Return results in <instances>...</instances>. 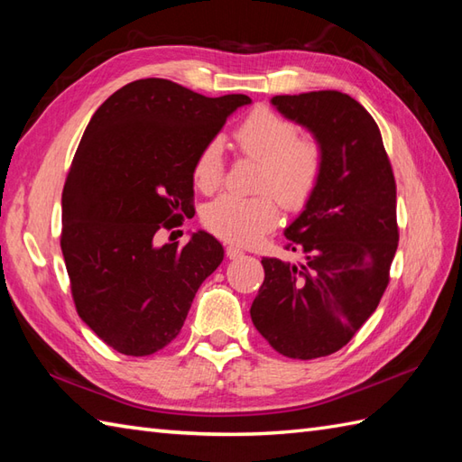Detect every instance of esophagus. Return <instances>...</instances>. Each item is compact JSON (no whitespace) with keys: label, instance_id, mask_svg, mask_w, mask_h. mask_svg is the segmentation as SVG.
Listing matches in <instances>:
<instances>
[{"label":"esophagus","instance_id":"1","mask_svg":"<svg viewBox=\"0 0 462 462\" xmlns=\"http://www.w3.org/2000/svg\"><path fill=\"white\" fill-rule=\"evenodd\" d=\"M244 254V250L242 248H238V246H234V244H230V246H226V256H228L230 260H236V258H240Z\"/></svg>","mask_w":462,"mask_h":462}]
</instances>
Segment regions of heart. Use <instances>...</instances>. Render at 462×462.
Masks as SVG:
<instances>
[{
	"label": "heart",
	"instance_id": "1",
	"mask_svg": "<svg viewBox=\"0 0 462 462\" xmlns=\"http://www.w3.org/2000/svg\"><path fill=\"white\" fill-rule=\"evenodd\" d=\"M298 126L270 109H256L234 131V141L248 159L262 164L258 190L273 192L290 210L310 200L323 172V151L313 139H298ZM224 161L220 141L202 146L194 161V184L210 192L222 180ZM272 194L256 199L222 194L204 206L202 222L216 236L250 244L278 224L280 208Z\"/></svg>",
	"mask_w": 462,
	"mask_h": 462
}]
</instances>
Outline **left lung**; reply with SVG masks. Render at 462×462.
Listing matches in <instances>:
<instances>
[{
    "label": "left lung",
    "mask_w": 462,
    "mask_h": 462,
    "mask_svg": "<svg viewBox=\"0 0 462 462\" xmlns=\"http://www.w3.org/2000/svg\"><path fill=\"white\" fill-rule=\"evenodd\" d=\"M272 105L313 134L323 172L283 230L306 262L263 258L250 316L282 356L326 357L356 336L389 283L399 242L395 179L377 123L349 95H276Z\"/></svg>",
    "instance_id": "1"
}]
</instances>
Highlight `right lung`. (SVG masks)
Here are the masks:
<instances>
[{
    "instance_id": "1",
    "label": "right lung",
    "mask_w": 462,
    "mask_h": 462,
    "mask_svg": "<svg viewBox=\"0 0 462 462\" xmlns=\"http://www.w3.org/2000/svg\"><path fill=\"white\" fill-rule=\"evenodd\" d=\"M250 103L139 79L87 125L63 189L61 250L77 313L115 351L143 357L169 346L224 260L204 230L182 248L156 246L154 234L192 210L196 156Z\"/></svg>"
}]
</instances>
